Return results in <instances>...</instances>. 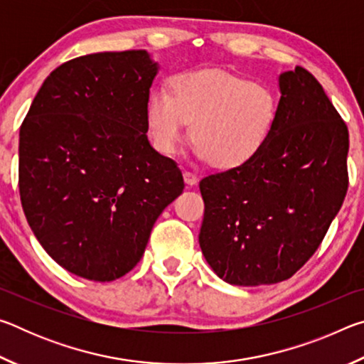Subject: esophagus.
I'll return each instance as SVG.
<instances>
[{"mask_svg":"<svg viewBox=\"0 0 364 364\" xmlns=\"http://www.w3.org/2000/svg\"><path fill=\"white\" fill-rule=\"evenodd\" d=\"M183 178H184V183H186L188 186H194V184H197V181H199V178H197V175L191 173V171H184Z\"/></svg>","mask_w":364,"mask_h":364,"instance_id":"1","label":"esophagus"}]
</instances>
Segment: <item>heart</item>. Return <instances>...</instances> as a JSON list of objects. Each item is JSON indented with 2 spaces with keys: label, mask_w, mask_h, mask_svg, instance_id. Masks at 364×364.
Masks as SVG:
<instances>
[{
  "label": "heart",
  "mask_w": 364,
  "mask_h": 364,
  "mask_svg": "<svg viewBox=\"0 0 364 364\" xmlns=\"http://www.w3.org/2000/svg\"><path fill=\"white\" fill-rule=\"evenodd\" d=\"M278 115V96L268 85L221 70L176 75L171 95L157 90L146 106L152 146L173 156L191 134L194 154L218 168L247 164L267 144Z\"/></svg>",
  "instance_id": "1"
}]
</instances>
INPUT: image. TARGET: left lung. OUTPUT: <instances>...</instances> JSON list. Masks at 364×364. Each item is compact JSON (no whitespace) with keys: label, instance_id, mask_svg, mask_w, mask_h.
<instances>
[{"label":"left lung","instance_id":"left-lung-1","mask_svg":"<svg viewBox=\"0 0 364 364\" xmlns=\"http://www.w3.org/2000/svg\"><path fill=\"white\" fill-rule=\"evenodd\" d=\"M278 85V115L263 149L199 183L202 255L232 286L291 278L315 254L347 194L348 130L323 86L301 67L281 73Z\"/></svg>","mask_w":364,"mask_h":364}]
</instances>
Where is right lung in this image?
<instances>
[{
    "mask_svg": "<svg viewBox=\"0 0 364 364\" xmlns=\"http://www.w3.org/2000/svg\"><path fill=\"white\" fill-rule=\"evenodd\" d=\"M159 69L144 49L72 59L46 77L21 127L23 213L46 254L80 278L114 281L136 267L183 193L180 168L146 136Z\"/></svg>",
    "mask_w": 364,
    "mask_h": 364,
    "instance_id": "add662e5",
    "label": "right lung"
}]
</instances>
